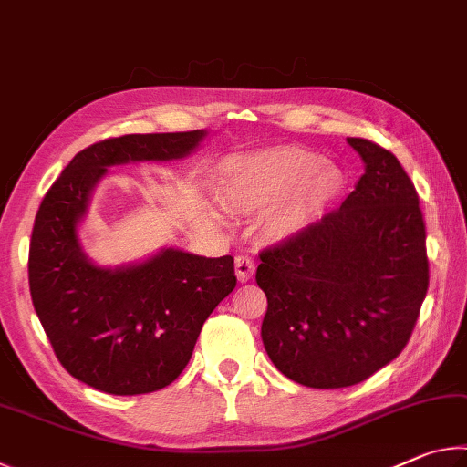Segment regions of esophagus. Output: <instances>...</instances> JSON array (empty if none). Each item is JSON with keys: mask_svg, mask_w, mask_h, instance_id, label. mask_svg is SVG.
<instances>
[{"mask_svg": "<svg viewBox=\"0 0 467 467\" xmlns=\"http://www.w3.org/2000/svg\"><path fill=\"white\" fill-rule=\"evenodd\" d=\"M234 272L241 282H247L255 275V262L249 255H239L234 259Z\"/></svg>", "mask_w": 467, "mask_h": 467, "instance_id": "obj_1", "label": "esophagus"}]
</instances>
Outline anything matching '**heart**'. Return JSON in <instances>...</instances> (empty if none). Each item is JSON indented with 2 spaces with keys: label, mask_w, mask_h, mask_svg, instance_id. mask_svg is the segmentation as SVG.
<instances>
[{
  "label": "heart",
  "mask_w": 467,
  "mask_h": 467,
  "mask_svg": "<svg viewBox=\"0 0 467 467\" xmlns=\"http://www.w3.org/2000/svg\"><path fill=\"white\" fill-rule=\"evenodd\" d=\"M346 187L344 171L303 146H272L231 156L218 169V192L228 210L264 214L275 241L303 234Z\"/></svg>",
  "instance_id": "1"
}]
</instances>
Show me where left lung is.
Returning <instances> with one entry per match:
<instances>
[{"mask_svg": "<svg viewBox=\"0 0 467 467\" xmlns=\"http://www.w3.org/2000/svg\"><path fill=\"white\" fill-rule=\"evenodd\" d=\"M365 175L337 210L259 253L262 339L295 383L365 381L404 350L429 290L426 228L414 183L389 150L348 138Z\"/></svg>", "mask_w": 467, "mask_h": 467, "instance_id": "1", "label": "left lung"}]
</instances>
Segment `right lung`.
<instances>
[{
    "label": "right lung",
    "instance_id": "1",
    "mask_svg": "<svg viewBox=\"0 0 467 467\" xmlns=\"http://www.w3.org/2000/svg\"><path fill=\"white\" fill-rule=\"evenodd\" d=\"M203 130L130 133L78 152L45 193L28 251L35 311L61 367L113 395L152 393L183 373L203 321L236 286L234 259L161 249L146 262L94 265L78 226L109 167L192 154Z\"/></svg>",
    "mask_w": 467,
    "mask_h": 467
}]
</instances>
